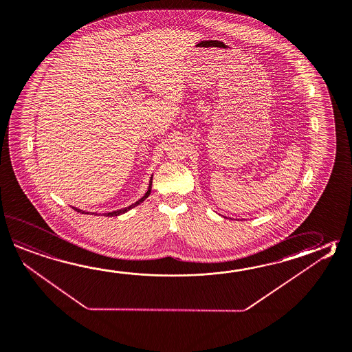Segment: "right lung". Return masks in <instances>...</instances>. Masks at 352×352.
Returning <instances> with one entry per match:
<instances>
[{"mask_svg":"<svg viewBox=\"0 0 352 352\" xmlns=\"http://www.w3.org/2000/svg\"><path fill=\"white\" fill-rule=\"evenodd\" d=\"M151 179H153V177H151ZM151 183H149V188H148V192L145 193L143 198L142 199H139V201H135L134 204H131L129 207H126V208L119 209V210H115V212H111V213H105L104 215H107V217H115V215H120L122 213H125V212H128L131 208H134V207H137L138 204H140L142 201H145L148 197H149V194H151ZM76 212H80V213H82V214H89V212H84V210H81V209L74 208ZM91 214H96V213H91Z\"/></svg>","mask_w":352,"mask_h":352,"instance_id":"1","label":"right lung"}]
</instances>
